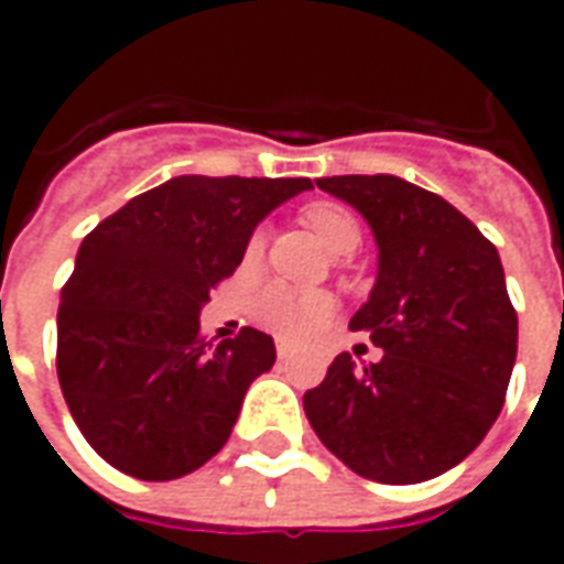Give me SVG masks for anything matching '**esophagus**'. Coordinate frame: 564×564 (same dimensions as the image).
I'll return each instance as SVG.
<instances>
[{
  "label": "esophagus",
  "mask_w": 564,
  "mask_h": 564,
  "mask_svg": "<svg viewBox=\"0 0 564 564\" xmlns=\"http://www.w3.org/2000/svg\"><path fill=\"white\" fill-rule=\"evenodd\" d=\"M278 356H281V359H290V356H293V344L278 341Z\"/></svg>",
  "instance_id": "obj_1"
}]
</instances>
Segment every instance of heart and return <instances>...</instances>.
Listing matches in <instances>:
<instances>
[{
    "mask_svg": "<svg viewBox=\"0 0 564 564\" xmlns=\"http://www.w3.org/2000/svg\"><path fill=\"white\" fill-rule=\"evenodd\" d=\"M305 223L323 238L332 253H350L359 245V223L335 202H314L305 208ZM265 247V235L253 232L247 241V259H257ZM329 302L319 293H295L286 286H269L253 299V317L281 338L299 341L317 332L329 319Z\"/></svg>",
    "mask_w": 564,
    "mask_h": 564,
    "instance_id": "obj_1",
    "label": "heart"
}]
</instances>
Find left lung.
Wrapping results in <instances>:
<instances>
[{"mask_svg":"<svg viewBox=\"0 0 564 564\" xmlns=\"http://www.w3.org/2000/svg\"><path fill=\"white\" fill-rule=\"evenodd\" d=\"M378 245V281L350 329L383 350L335 356L305 392L317 437L359 477L423 484L471 453L501 414L517 359V311L498 250L465 214L395 174L317 177Z\"/></svg>","mask_w":564,"mask_h":564,"instance_id":"left-lung-1","label":"left lung"}]
</instances>
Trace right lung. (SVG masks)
I'll list each match as a JSON object with an SVG mask.
<instances>
[{
  "label": "right lung",
  "mask_w": 564,
  "mask_h": 564,
  "mask_svg": "<svg viewBox=\"0 0 564 564\" xmlns=\"http://www.w3.org/2000/svg\"><path fill=\"white\" fill-rule=\"evenodd\" d=\"M307 177L181 174L129 198L80 241L56 314V375L80 435L117 471L174 480L232 435L274 341L241 329L210 347L198 314L259 223Z\"/></svg>",
  "instance_id": "add662e5"
}]
</instances>
